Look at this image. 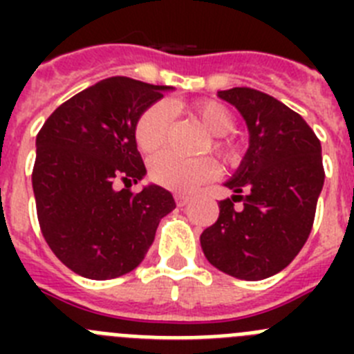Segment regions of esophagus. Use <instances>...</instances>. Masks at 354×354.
<instances>
[{
	"instance_id": "34e87169",
	"label": "esophagus",
	"mask_w": 354,
	"mask_h": 354,
	"mask_svg": "<svg viewBox=\"0 0 354 354\" xmlns=\"http://www.w3.org/2000/svg\"><path fill=\"white\" fill-rule=\"evenodd\" d=\"M189 200H192V196L184 195V193H177V195H175V202H177L179 207H184V205L189 204Z\"/></svg>"
}]
</instances>
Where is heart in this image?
<instances>
[{
  "instance_id": "heart-1",
  "label": "heart",
  "mask_w": 354,
  "mask_h": 354,
  "mask_svg": "<svg viewBox=\"0 0 354 354\" xmlns=\"http://www.w3.org/2000/svg\"><path fill=\"white\" fill-rule=\"evenodd\" d=\"M193 117L200 120L209 134L218 140L212 142V149L225 159H232L236 149L230 142L223 140L234 129L232 113L223 104L216 101H204L189 108ZM170 133V108L167 104H152L140 115L134 138L136 145L145 154L158 152L165 147ZM216 165L211 159H186L180 156L159 154L150 159L149 175L156 184L174 192H192L196 186L216 175Z\"/></svg>"
}]
</instances>
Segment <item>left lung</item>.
Instances as JSON below:
<instances>
[{
  "mask_svg": "<svg viewBox=\"0 0 354 354\" xmlns=\"http://www.w3.org/2000/svg\"><path fill=\"white\" fill-rule=\"evenodd\" d=\"M218 97L245 118L250 145L236 174L223 184L232 198L200 236L214 268L241 280H264L292 262L310 236L324 184L321 142L296 111L253 88ZM243 200V209L233 202Z\"/></svg>",
  "mask_w": 354,
  "mask_h": 354,
  "instance_id": "8db88e82",
  "label": "left lung"
}]
</instances>
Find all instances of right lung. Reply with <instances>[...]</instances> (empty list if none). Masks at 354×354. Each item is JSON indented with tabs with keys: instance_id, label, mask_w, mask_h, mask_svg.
<instances>
[{
	"instance_id": "obj_1",
	"label": "right lung",
	"mask_w": 354,
	"mask_h": 354,
	"mask_svg": "<svg viewBox=\"0 0 354 354\" xmlns=\"http://www.w3.org/2000/svg\"><path fill=\"white\" fill-rule=\"evenodd\" d=\"M171 86L108 77L55 109L37 134L33 193L40 230L68 270L92 280L129 273L145 259L162 216L175 209L170 192L138 184L147 170L134 127Z\"/></svg>"
}]
</instances>
